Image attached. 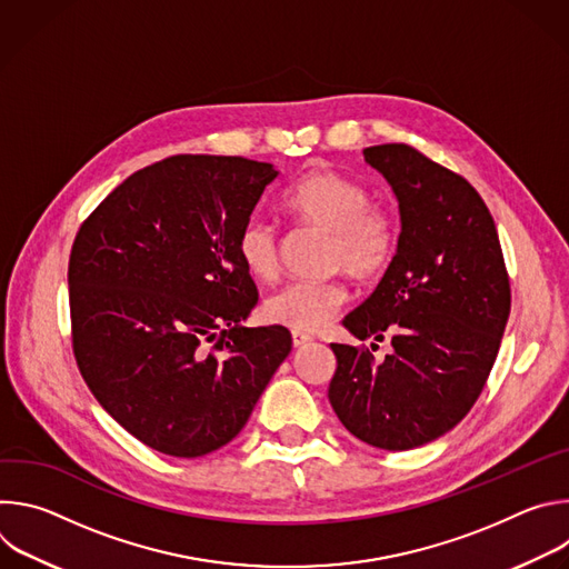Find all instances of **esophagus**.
I'll list each match as a JSON object with an SVG mask.
<instances>
[{"label": "esophagus", "instance_id": "34e87169", "mask_svg": "<svg viewBox=\"0 0 569 569\" xmlns=\"http://www.w3.org/2000/svg\"><path fill=\"white\" fill-rule=\"evenodd\" d=\"M310 340H312L310 336H306V333H301V331H292V345H295V349L306 347Z\"/></svg>", "mask_w": 569, "mask_h": 569}]
</instances>
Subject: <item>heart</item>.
I'll use <instances>...</instances> for the list:
<instances>
[{"label": "heart", "mask_w": 569, "mask_h": 569, "mask_svg": "<svg viewBox=\"0 0 569 569\" xmlns=\"http://www.w3.org/2000/svg\"><path fill=\"white\" fill-rule=\"evenodd\" d=\"M286 209L301 222L329 231V268L356 281L378 279L391 263L396 229L387 209L371 204L365 184L336 173L312 171L283 196ZM242 268L259 281L279 272V233L263 216L242 222L236 240ZM347 301V286L329 281H288L263 301V317L292 331H317Z\"/></svg>", "instance_id": "1"}]
</instances>
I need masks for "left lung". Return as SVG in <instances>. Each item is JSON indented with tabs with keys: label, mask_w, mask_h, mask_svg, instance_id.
<instances>
[{
	"label": "left lung",
	"mask_w": 569,
	"mask_h": 569,
	"mask_svg": "<svg viewBox=\"0 0 569 569\" xmlns=\"http://www.w3.org/2000/svg\"><path fill=\"white\" fill-rule=\"evenodd\" d=\"M400 209L396 254L345 317L358 340L393 351L331 345L329 400L342 426L382 450H410L452 430L479 398L511 312L509 274L489 207L457 173L408 143L365 148ZM376 349V345H371Z\"/></svg>",
	"instance_id": "8db88e82"
}]
</instances>
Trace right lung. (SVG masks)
<instances>
[{"label": "right lung", "mask_w": 569, "mask_h": 569, "mask_svg": "<svg viewBox=\"0 0 569 569\" xmlns=\"http://www.w3.org/2000/svg\"><path fill=\"white\" fill-rule=\"evenodd\" d=\"M277 176L246 157L173 154L132 173L76 233V365L157 452L193 459L229 443L292 349L286 327H240L259 292L236 240Z\"/></svg>", "instance_id": "obj_1"}]
</instances>
